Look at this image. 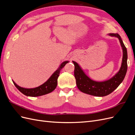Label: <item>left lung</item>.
I'll return each instance as SVG.
<instances>
[{
	"instance_id": "left-lung-1",
	"label": "left lung",
	"mask_w": 135,
	"mask_h": 135,
	"mask_svg": "<svg viewBox=\"0 0 135 135\" xmlns=\"http://www.w3.org/2000/svg\"><path fill=\"white\" fill-rule=\"evenodd\" d=\"M108 35L116 37L119 40L123 51V58L119 70L111 78L102 81H97L88 76L80 65L75 61L74 63V76L77 87L84 93L95 96L103 97L109 95L123 81L127 70V51L120 36L117 33H109Z\"/></svg>"
}]
</instances>
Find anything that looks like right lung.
Instances as JSON below:
<instances>
[{
	"label": "right lung",
	"instance_id": "1",
	"mask_svg": "<svg viewBox=\"0 0 135 135\" xmlns=\"http://www.w3.org/2000/svg\"><path fill=\"white\" fill-rule=\"evenodd\" d=\"M69 62V61H65L61 63L59 68L53 73L52 75L50 77V78L46 82L39 85V87L32 88H26L19 86L13 80L12 81H13L16 87L23 95L27 96L37 97L46 95V94L51 93L55 90L57 87V79L59 76L61 70Z\"/></svg>",
	"mask_w": 135,
	"mask_h": 135
}]
</instances>
